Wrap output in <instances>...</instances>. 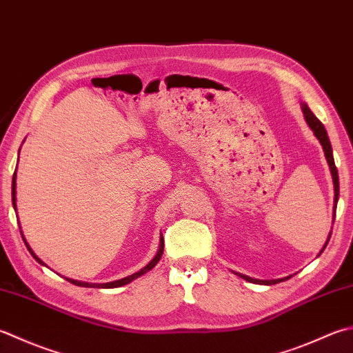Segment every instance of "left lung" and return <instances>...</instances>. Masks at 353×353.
I'll return each instance as SVG.
<instances>
[{"mask_svg": "<svg viewBox=\"0 0 353 353\" xmlns=\"http://www.w3.org/2000/svg\"><path fill=\"white\" fill-rule=\"evenodd\" d=\"M301 112H303V114H305V119L307 122V125L310 127V130L314 131V134H315L316 139L320 141L321 147H323V151H324V156H326V159H327V163H329V168H330V174H332V181H334V191H335L334 212H335L336 203H338V197H340V182H338V171H336L334 154H332V145H330L326 128H324L323 123L319 121V117H316L312 112H310V108L306 105V103H301ZM334 216H335V214H334ZM330 234H332V232H330ZM330 234H329V237L326 240V245H327V241L330 239ZM326 245L323 246V250L320 251V254L324 251V248H326ZM236 275H239L240 279H243L246 281L259 283V285H275V283H280V281H285L288 279H291V277H286V279H279V280H255V279H251V277H248V275L239 274V272H236Z\"/></svg>", "mask_w": 353, "mask_h": 353, "instance_id": "obj_1", "label": "left lung"}]
</instances>
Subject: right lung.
Instances as JSON below:
<instances>
[{
  "label": "right lung",
  "mask_w": 353,
  "mask_h": 353,
  "mask_svg": "<svg viewBox=\"0 0 353 353\" xmlns=\"http://www.w3.org/2000/svg\"><path fill=\"white\" fill-rule=\"evenodd\" d=\"M18 159H19V157H18ZM12 203H13V208H15V211H17V170H15V172H13V179H12ZM18 225H19V223H18ZM21 236H23V231H21ZM23 240H24V243H26V246H27V250H29V252L33 255V259L37 260L39 265H44V266H46L44 261L41 260V259H38V255L32 251V248L29 246V243H27L24 237H23ZM162 254H163V237L161 236V245H159V251H157V254L154 255V259L151 260L147 266L142 268L141 271H137V272L133 274V275H128V277L121 279V280H116V281L99 283V285H98V283H85V281H78V280H72V279H65V280L73 283V285H76V286H82V288H107V289H108V288H119V286L127 285V283H130V281H133V280L137 279V277H141V275H143L145 272L151 271V269H153V268L157 265V261L161 260Z\"/></svg>",
  "instance_id": "right-lung-1"
}]
</instances>
